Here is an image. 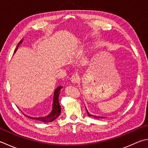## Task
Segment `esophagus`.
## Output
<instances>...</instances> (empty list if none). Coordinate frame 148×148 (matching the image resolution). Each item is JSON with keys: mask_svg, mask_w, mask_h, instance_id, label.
<instances>
[{"mask_svg": "<svg viewBox=\"0 0 148 148\" xmlns=\"http://www.w3.org/2000/svg\"><path fill=\"white\" fill-rule=\"evenodd\" d=\"M71 81L72 83H76L79 81V77L76 75H74L71 77Z\"/></svg>", "mask_w": 148, "mask_h": 148, "instance_id": "obj_1", "label": "esophagus"}]
</instances>
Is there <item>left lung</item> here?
I'll return each instance as SVG.
<instances>
[{"label":"left lung","mask_w":148,"mask_h":148,"mask_svg":"<svg viewBox=\"0 0 148 148\" xmlns=\"http://www.w3.org/2000/svg\"><path fill=\"white\" fill-rule=\"evenodd\" d=\"M85 108H86V112H87L88 115L89 117H94V118H95V119H100V118H106V117H102V116H97V115H92V114H90V113L88 112L87 110H86V106H85Z\"/></svg>","instance_id":"8db88e82"}]
</instances>
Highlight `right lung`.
<instances>
[{
	"label": "right lung",
	"mask_w": 148,
	"mask_h": 148,
	"mask_svg": "<svg viewBox=\"0 0 148 148\" xmlns=\"http://www.w3.org/2000/svg\"><path fill=\"white\" fill-rule=\"evenodd\" d=\"M22 42H23V39L18 43V45H17L16 48L15 49V50H14V53H16V51H17V49H18L19 45L21 44ZM62 86H59L58 87H57L56 89L54 90L53 101V108H52L51 112L49 113L47 115H46V116H44V117H33L28 116V115L24 114L25 116L27 117L28 118H30L31 119L40 121L43 123L53 122V121L56 119L58 117H59V115H60V113H61V106L60 105L58 99H59V95L60 94V90L61 89H62Z\"/></svg>",
	"instance_id": "obj_1"
}]
</instances>
